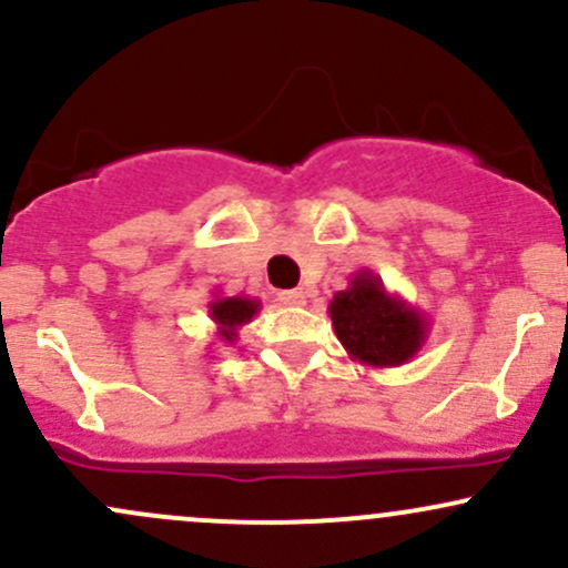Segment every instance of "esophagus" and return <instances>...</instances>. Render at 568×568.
<instances>
[{"instance_id":"obj_1","label":"esophagus","mask_w":568,"mask_h":568,"mask_svg":"<svg viewBox=\"0 0 568 568\" xmlns=\"http://www.w3.org/2000/svg\"><path fill=\"white\" fill-rule=\"evenodd\" d=\"M280 302H283V304H291V307H298V304H304V302H307V294H304L302 288H294V291H283V294H280Z\"/></svg>"}]
</instances>
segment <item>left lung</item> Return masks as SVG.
<instances>
[{
	"label": "left lung",
	"mask_w": 568,
	"mask_h": 568,
	"mask_svg": "<svg viewBox=\"0 0 568 568\" xmlns=\"http://www.w3.org/2000/svg\"><path fill=\"white\" fill-rule=\"evenodd\" d=\"M328 315L347 355L375 369L413 361L432 328L420 310L390 294L369 270H358L345 291H336L328 302Z\"/></svg>",
	"instance_id": "obj_1"
}]
</instances>
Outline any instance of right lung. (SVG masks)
<instances>
[{
    "mask_svg": "<svg viewBox=\"0 0 568 568\" xmlns=\"http://www.w3.org/2000/svg\"><path fill=\"white\" fill-rule=\"evenodd\" d=\"M210 321L215 323V336L226 345L240 339V328L258 315L261 302L251 296H215L210 302Z\"/></svg>",
    "mask_w": 568,
    "mask_h": 568,
    "instance_id": "1",
    "label": "right lung"
}]
</instances>
